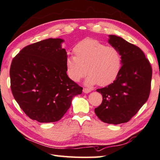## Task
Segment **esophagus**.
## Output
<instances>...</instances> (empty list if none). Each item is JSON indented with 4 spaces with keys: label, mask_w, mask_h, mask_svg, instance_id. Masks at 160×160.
Wrapping results in <instances>:
<instances>
[{
    "label": "esophagus",
    "mask_w": 160,
    "mask_h": 160,
    "mask_svg": "<svg viewBox=\"0 0 160 160\" xmlns=\"http://www.w3.org/2000/svg\"><path fill=\"white\" fill-rule=\"evenodd\" d=\"M83 92L84 93L88 94V93H89V92H91V90L89 89V88H83Z\"/></svg>",
    "instance_id": "esophagus-1"
}]
</instances>
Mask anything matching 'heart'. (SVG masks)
I'll list each match as a JSON object with an SVG mask.
<instances>
[{"instance_id":"b5f03b06","label":"heart","mask_w":160,"mask_h":160,"mask_svg":"<svg viewBox=\"0 0 160 160\" xmlns=\"http://www.w3.org/2000/svg\"><path fill=\"white\" fill-rule=\"evenodd\" d=\"M73 51L75 56L68 55L66 61L68 77L79 82L87 74L86 84L98 83L106 86L112 83L121 70L122 57L115 47L106 45L96 39L87 38L79 42Z\"/></svg>"}]
</instances>
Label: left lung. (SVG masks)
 <instances>
[{
    "instance_id": "8db88e82",
    "label": "left lung",
    "mask_w": 160,
    "mask_h": 160,
    "mask_svg": "<svg viewBox=\"0 0 160 160\" xmlns=\"http://www.w3.org/2000/svg\"><path fill=\"white\" fill-rule=\"evenodd\" d=\"M108 42L119 50L122 66L111 84L97 90L103 101L94 112L103 122L119 124L128 122L148 100L152 68L136 45L115 35H109Z\"/></svg>"
}]
</instances>
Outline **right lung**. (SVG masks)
<instances>
[{
    "instance_id": "obj_1",
    "label": "right lung",
    "mask_w": 160,
    "mask_h": 160,
    "mask_svg": "<svg viewBox=\"0 0 160 160\" xmlns=\"http://www.w3.org/2000/svg\"><path fill=\"white\" fill-rule=\"evenodd\" d=\"M61 38H48L22 48L13 58L9 75L16 102L30 119L60 120L83 88L66 73L67 52Z\"/></svg>"
}]
</instances>
